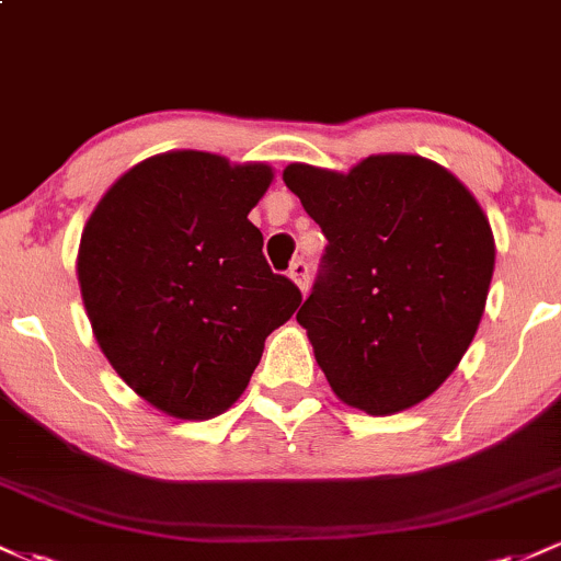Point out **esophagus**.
Wrapping results in <instances>:
<instances>
[{"label":"esophagus","mask_w":561,"mask_h":561,"mask_svg":"<svg viewBox=\"0 0 561 561\" xmlns=\"http://www.w3.org/2000/svg\"><path fill=\"white\" fill-rule=\"evenodd\" d=\"M308 272H311V268H308V263L302 261V259H298V261L293 263V266H289V279H293L295 285L302 289V293H306L308 279H311V276H308Z\"/></svg>","instance_id":"obj_1"}]
</instances>
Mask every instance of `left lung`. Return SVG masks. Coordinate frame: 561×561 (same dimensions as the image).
Masks as SVG:
<instances>
[{
    "instance_id": "obj_1",
    "label": "left lung",
    "mask_w": 561,
    "mask_h": 561,
    "mask_svg": "<svg viewBox=\"0 0 561 561\" xmlns=\"http://www.w3.org/2000/svg\"><path fill=\"white\" fill-rule=\"evenodd\" d=\"M285 184L327 237L298 311L340 401L411 409L450 377L493 279L491 224L454 173L420 156H369L347 173L289 163Z\"/></svg>"
}]
</instances>
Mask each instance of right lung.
Segmentation results:
<instances>
[{
    "mask_svg": "<svg viewBox=\"0 0 561 561\" xmlns=\"http://www.w3.org/2000/svg\"><path fill=\"white\" fill-rule=\"evenodd\" d=\"M272 179L266 163L163 152L126 171L83 227L76 272L96 343L163 414H224L300 306L248 221Z\"/></svg>",
    "mask_w": 561,
    "mask_h": 561,
    "instance_id": "add662e5",
    "label": "right lung"
}]
</instances>
